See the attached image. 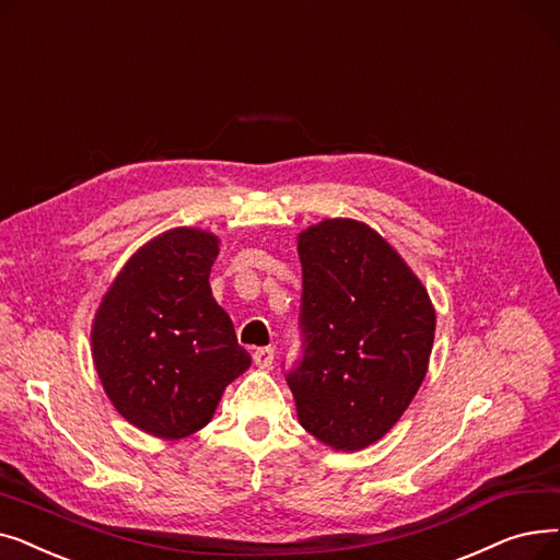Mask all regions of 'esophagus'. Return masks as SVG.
Masks as SVG:
<instances>
[{
    "label": "esophagus",
    "mask_w": 560,
    "mask_h": 560,
    "mask_svg": "<svg viewBox=\"0 0 560 560\" xmlns=\"http://www.w3.org/2000/svg\"><path fill=\"white\" fill-rule=\"evenodd\" d=\"M273 358H276V349H273V346H264V349H257V351L253 353L255 364L261 366V369H269V366L273 364Z\"/></svg>",
    "instance_id": "1"
}]
</instances>
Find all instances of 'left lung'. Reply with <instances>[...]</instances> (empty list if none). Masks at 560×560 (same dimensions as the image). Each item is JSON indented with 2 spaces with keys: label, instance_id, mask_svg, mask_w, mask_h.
<instances>
[{
  "label": "left lung",
  "instance_id": "left-lung-1",
  "mask_svg": "<svg viewBox=\"0 0 560 560\" xmlns=\"http://www.w3.org/2000/svg\"><path fill=\"white\" fill-rule=\"evenodd\" d=\"M303 351L284 378L303 429L337 451L381 440L415 398L435 337L429 291L364 223L299 236Z\"/></svg>",
  "mask_w": 560,
  "mask_h": 560
}]
</instances>
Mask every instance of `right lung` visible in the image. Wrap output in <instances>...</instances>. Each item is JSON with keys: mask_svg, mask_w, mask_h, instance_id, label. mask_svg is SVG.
<instances>
[{"mask_svg": "<svg viewBox=\"0 0 560 560\" xmlns=\"http://www.w3.org/2000/svg\"><path fill=\"white\" fill-rule=\"evenodd\" d=\"M219 238L175 228L131 257L91 332L106 396L137 429L164 440L200 431L223 389L250 366L232 318L211 296Z\"/></svg>", "mask_w": 560, "mask_h": 560, "instance_id": "right-lung-1", "label": "right lung"}]
</instances>
